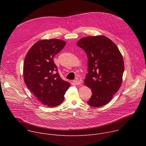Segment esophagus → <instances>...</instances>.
Listing matches in <instances>:
<instances>
[{
    "label": "esophagus",
    "instance_id": "esophagus-1",
    "mask_svg": "<svg viewBox=\"0 0 146 146\" xmlns=\"http://www.w3.org/2000/svg\"><path fill=\"white\" fill-rule=\"evenodd\" d=\"M73 82H74V84H75L76 85H77V86H78V85H80V84H81V82H80L79 80H74Z\"/></svg>",
    "mask_w": 146,
    "mask_h": 146
}]
</instances>
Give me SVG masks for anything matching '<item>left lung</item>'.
<instances>
[{
    "label": "left lung",
    "mask_w": 146,
    "mask_h": 146,
    "mask_svg": "<svg viewBox=\"0 0 146 146\" xmlns=\"http://www.w3.org/2000/svg\"><path fill=\"white\" fill-rule=\"evenodd\" d=\"M77 45L88 58V73L84 81L92 95L87 103L95 108L105 105L121 87L124 71L122 56L113 41L105 36L83 37Z\"/></svg>",
    "instance_id": "8db88e82"
}]
</instances>
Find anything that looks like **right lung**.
I'll use <instances>...</instances> for the list:
<instances>
[{"instance_id":"right-lung-1","label":"right lung","mask_w":146,"mask_h":146,"mask_svg":"<svg viewBox=\"0 0 146 146\" xmlns=\"http://www.w3.org/2000/svg\"><path fill=\"white\" fill-rule=\"evenodd\" d=\"M66 45L59 39L40 40L26 55L23 69L26 86L34 96L49 108L57 106L64 100V95L70 86L62 80L53 58Z\"/></svg>"}]
</instances>
